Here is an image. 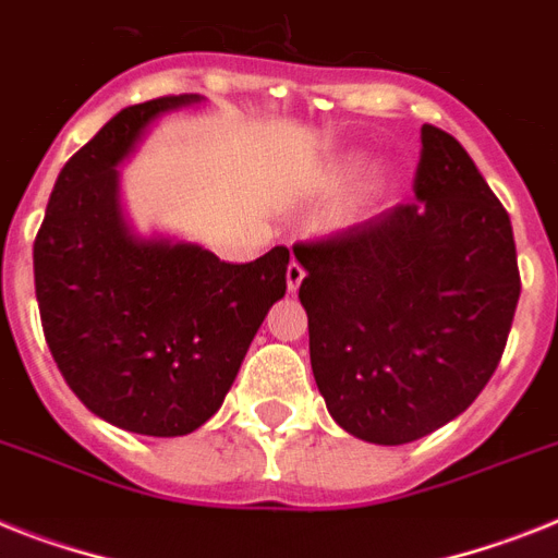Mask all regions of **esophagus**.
Masks as SVG:
<instances>
[{"mask_svg": "<svg viewBox=\"0 0 558 558\" xmlns=\"http://www.w3.org/2000/svg\"><path fill=\"white\" fill-rule=\"evenodd\" d=\"M302 279H305V268H302V265L293 259L288 265V290H290V293H296L299 284H302Z\"/></svg>", "mask_w": 558, "mask_h": 558, "instance_id": "34e87169", "label": "esophagus"}]
</instances>
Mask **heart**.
Segmentation results:
<instances>
[{"label": "heart", "instance_id": "heart-1", "mask_svg": "<svg viewBox=\"0 0 558 558\" xmlns=\"http://www.w3.org/2000/svg\"><path fill=\"white\" fill-rule=\"evenodd\" d=\"M353 168H356V162H344V165H339V177H351Z\"/></svg>", "mask_w": 558, "mask_h": 558}]
</instances>
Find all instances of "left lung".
Listing matches in <instances>:
<instances>
[{
  "label": "left lung",
  "mask_w": 558,
  "mask_h": 558,
  "mask_svg": "<svg viewBox=\"0 0 558 558\" xmlns=\"http://www.w3.org/2000/svg\"><path fill=\"white\" fill-rule=\"evenodd\" d=\"M413 193L293 245L319 393L336 425L373 445L416 441L471 408L522 293L508 210L434 124H422Z\"/></svg>",
  "instance_id": "8db88e82"
}]
</instances>
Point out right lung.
<instances>
[{
  "label": "right lung",
  "instance_id": "1",
  "mask_svg": "<svg viewBox=\"0 0 558 558\" xmlns=\"http://www.w3.org/2000/svg\"><path fill=\"white\" fill-rule=\"evenodd\" d=\"M196 102L159 96L119 110L68 159L34 242L41 330L64 381L87 411L142 436L205 425L288 290V247L230 265L124 225L117 165L154 119Z\"/></svg>",
  "mask_w": 558,
  "mask_h": 558
}]
</instances>
